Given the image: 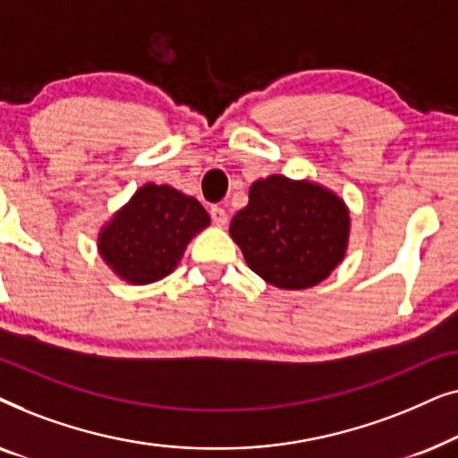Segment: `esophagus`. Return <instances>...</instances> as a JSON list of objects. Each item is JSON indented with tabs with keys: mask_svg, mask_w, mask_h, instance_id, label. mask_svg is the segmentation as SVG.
Returning <instances> with one entry per match:
<instances>
[{
	"mask_svg": "<svg viewBox=\"0 0 458 458\" xmlns=\"http://www.w3.org/2000/svg\"><path fill=\"white\" fill-rule=\"evenodd\" d=\"M210 216H212V223L218 225V227H223V225H227V212H225V208H221V206H212L210 208Z\"/></svg>",
	"mask_w": 458,
	"mask_h": 458,
	"instance_id": "esophagus-1",
	"label": "esophagus"
}]
</instances>
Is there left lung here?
Returning <instances> with one entry per match:
<instances>
[{
  "instance_id": "left-lung-1",
  "label": "left lung",
  "mask_w": 458,
  "mask_h": 458,
  "mask_svg": "<svg viewBox=\"0 0 458 458\" xmlns=\"http://www.w3.org/2000/svg\"><path fill=\"white\" fill-rule=\"evenodd\" d=\"M252 271L279 290H306L327 279L346 256L350 210L335 191L310 179L271 174L254 181L229 225Z\"/></svg>"
}]
</instances>
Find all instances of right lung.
I'll return each instance as SVG.
<instances>
[{"label":"right lung","instance_id":"1","mask_svg":"<svg viewBox=\"0 0 458 458\" xmlns=\"http://www.w3.org/2000/svg\"><path fill=\"white\" fill-rule=\"evenodd\" d=\"M208 225V212L196 198L146 183L104 225L98 250L118 279L148 285L171 275L187 243Z\"/></svg>","mask_w":458,"mask_h":458}]
</instances>
